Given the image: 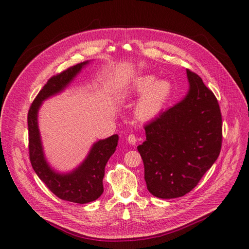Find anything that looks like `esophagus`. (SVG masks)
Listing matches in <instances>:
<instances>
[{"label": "esophagus", "mask_w": 249, "mask_h": 249, "mask_svg": "<svg viewBox=\"0 0 249 249\" xmlns=\"http://www.w3.org/2000/svg\"><path fill=\"white\" fill-rule=\"evenodd\" d=\"M137 141H138V139L136 136H134V134H129V136L127 137V142H128L130 145H136Z\"/></svg>", "instance_id": "1"}]
</instances>
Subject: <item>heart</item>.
I'll use <instances>...</instances> for the list:
<instances>
[{
	"instance_id": "heart-1",
	"label": "heart",
	"mask_w": 249,
	"mask_h": 249,
	"mask_svg": "<svg viewBox=\"0 0 249 249\" xmlns=\"http://www.w3.org/2000/svg\"><path fill=\"white\" fill-rule=\"evenodd\" d=\"M132 91L141 95L136 105L137 116L151 120L159 115L171 94V84L166 80H154L151 75L139 77L132 83Z\"/></svg>"
}]
</instances>
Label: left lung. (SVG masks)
I'll return each instance as SVG.
<instances>
[{
  "label": "left lung",
  "instance_id": "1",
  "mask_svg": "<svg viewBox=\"0 0 249 249\" xmlns=\"http://www.w3.org/2000/svg\"><path fill=\"white\" fill-rule=\"evenodd\" d=\"M190 89L180 102L145 125L138 146L150 193L162 199L193 190L218 159L222 117L217 99L201 78L187 70Z\"/></svg>",
  "mask_w": 249,
  "mask_h": 249
}]
</instances>
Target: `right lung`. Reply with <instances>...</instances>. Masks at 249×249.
Returning <instances> with one entry per match:
<instances>
[{
    "instance_id": "right-lung-1",
    "label": "right lung",
    "mask_w": 249,
    "mask_h": 249,
    "mask_svg": "<svg viewBox=\"0 0 249 249\" xmlns=\"http://www.w3.org/2000/svg\"><path fill=\"white\" fill-rule=\"evenodd\" d=\"M88 63L89 60L80 62L50 78L28 111L29 156L35 173L48 189L60 199L81 204L94 201L102 195L105 166L116 151L118 134L95 143L87 159L74 171L58 173L54 171L46 160L37 124V112L42 101L65 89Z\"/></svg>"
}]
</instances>
